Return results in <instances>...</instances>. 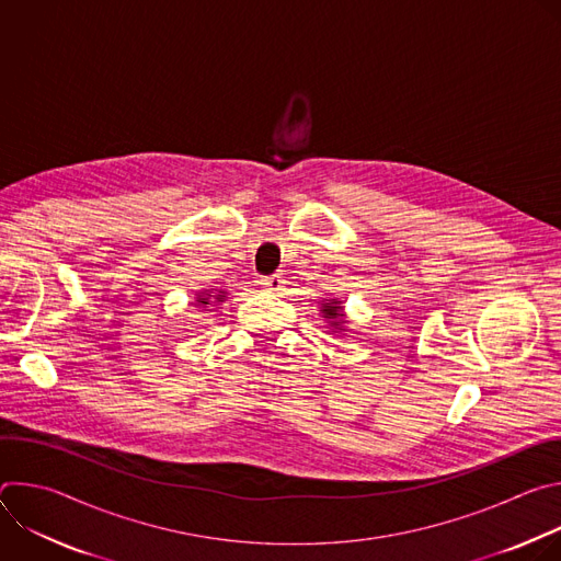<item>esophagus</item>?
<instances>
[{
	"label": "esophagus",
	"instance_id": "esophagus-1",
	"mask_svg": "<svg viewBox=\"0 0 561 561\" xmlns=\"http://www.w3.org/2000/svg\"><path fill=\"white\" fill-rule=\"evenodd\" d=\"M266 290H282L284 288V279H282V275H268V277H262V282H260Z\"/></svg>",
	"mask_w": 561,
	"mask_h": 561
}]
</instances>
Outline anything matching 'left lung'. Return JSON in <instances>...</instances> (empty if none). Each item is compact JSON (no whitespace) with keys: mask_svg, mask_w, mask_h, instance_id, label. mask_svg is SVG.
Segmentation results:
<instances>
[{"mask_svg":"<svg viewBox=\"0 0 561 561\" xmlns=\"http://www.w3.org/2000/svg\"><path fill=\"white\" fill-rule=\"evenodd\" d=\"M324 314H327V317H340L342 312H340V306H327V304H324ZM333 324L340 327V322H333Z\"/></svg>","mask_w":561,"mask_h":561,"instance_id":"1","label":"left lung"}]
</instances>
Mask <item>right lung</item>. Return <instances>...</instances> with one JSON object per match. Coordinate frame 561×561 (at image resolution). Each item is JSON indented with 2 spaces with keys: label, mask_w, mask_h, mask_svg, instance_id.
Listing matches in <instances>:
<instances>
[{
  "label": "right lung",
  "mask_w": 561,
  "mask_h": 561,
  "mask_svg": "<svg viewBox=\"0 0 561 561\" xmlns=\"http://www.w3.org/2000/svg\"><path fill=\"white\" fill-rule=\"evenodd\" d=\"M210 299L221 301V299H224V295H219V297H204V295H199V297H197V301H199L202 306H210V304H215V301H210Z\"/></svg>",
  "instance_id": "add662e5"
}]
</instances>
